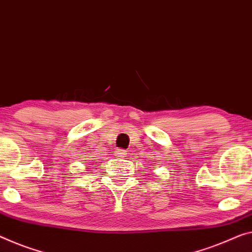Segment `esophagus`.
<instances>
[{
  "instance_id": "34e87169",
  "label": "esophagus",
  "mask_w": 252,
  "mask_h": 252,
  "mask_svg": "<svg viewBox=\"0 0 252 252\" xmlns=\"http://www.w3.org/2000/svg\"><path fill=\"white\" fill-rule=\"evenodd\" d=\"M115 156L117 158H126V151L124 150H116Z\"/></svg>"
}]
</instances>
